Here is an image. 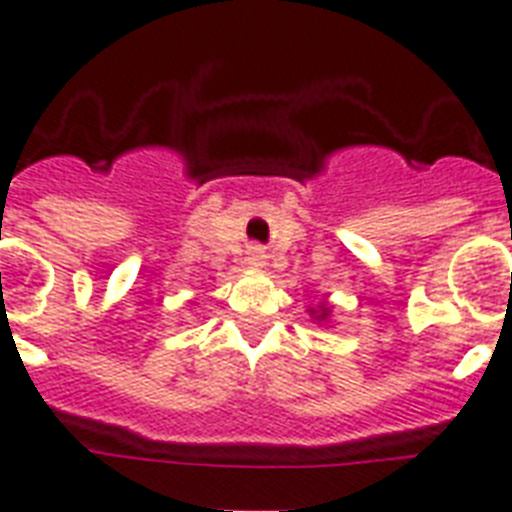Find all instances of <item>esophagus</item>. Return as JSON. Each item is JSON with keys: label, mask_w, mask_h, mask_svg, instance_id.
I'll use <instances>...</instances> for the list:
<instances>
[{"label": "esophagus", "mask_w": 512, "mask_h": 512, "mask_svg": "<svg viewBox=\"0 0 512 512\" xmlns=\"http://www.w3.org/2000/svg\"><path fill=\"white\" fill-rule=\"evenodd\" d=\"M260 257H263L260 255V249H255V252H252V260H260Z\"/></svg>", "instance_id": "34e87169"}]
</instances>
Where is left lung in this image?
I'll use <instances>...</instances> for the list:
<instances>
[{"label": "left lung", "instance_id": "8db88e82", "mask_svg": "<svg viewBox=\"0 0 512 512\" xmlns=\"http://www.w3.org/2000/svg\"><path fill=\"white\" fill-rule=\"evenodd\" d=\"M311 316H316V321L329 319V308L327 305H319V313H316V308H311Z\"/></svg>", "mask_w": 512, "mask_h": 512}]
</instances>
